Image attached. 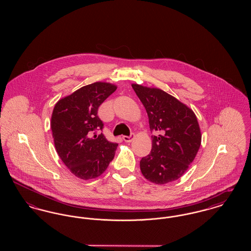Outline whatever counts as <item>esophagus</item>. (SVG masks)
<instances>
[{"mask_svg": "<svg viewBox=\"0 0 251 251\" xmlns=\"http://www.w3.org/2000/svg\"><path fill=\"white\" fill-rule=\"evenodd\" d=\"M133 138H134V134H133V133H131V135H130V136H126V135H124V136L122 137V139H123L125 142H127V143H130V142H131V141L133 140Z\"/></svg>", "mask_w": 251, "mask_h": 251, "instance_id": "34e87169", "label": "esophagus"}]
</instances>
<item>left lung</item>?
Returning a JSON list of instances; mask_svg holds the SVG:
<instances>
[{
  "mask_svg": "<svg viewBox=\"0 0 251 251\" xmlns=\"http://www.w3.org/2000/svg\"><path fill=\"white\" fill-rule=\"evenodd\" d=\"M149 117L152 148L140 161L144 177L156 184L180 178L194 161L201 144L195 113L159 88L131 84Z\"/></svg>",
  "mask_w": 251,
  "mask_h": 251,
  "instance_id": "left-lung-1",
  "label": "left lung"
}]
</instances>
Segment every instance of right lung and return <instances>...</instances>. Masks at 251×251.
<instances>
[{
  "label": "right lung",
  "instance_id": "add662e5",
  "mask_svg": "<svg viewBox=\"0 0 251 251\" xmlns=\"http://www.w3.org/2000/svg\"><path fill=\"white\" fill-rule=\"evenodd\" d=\"M117 89L97 82L84 85L54 105L50 128L55 150L73 175L82 179L100 176L114 159L118 144L109 142L98 117L100 105Z\"/></svg>",
  "mask_w": 251,
  "mask_h": 251
}]
</instances>
